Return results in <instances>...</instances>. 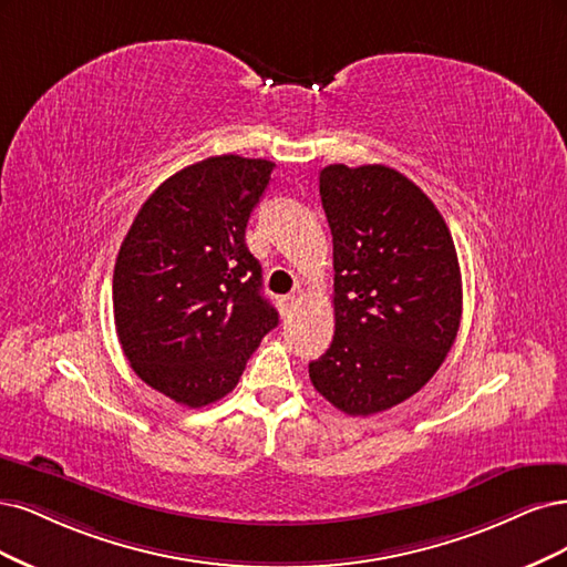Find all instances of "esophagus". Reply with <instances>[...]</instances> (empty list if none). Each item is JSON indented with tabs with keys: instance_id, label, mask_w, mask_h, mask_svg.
<instances>
[{
	"instance_id": "obj_1",
	"label": "esophagus",
	"mask_w": 567,
	"mask_h": 567,
	"mask_svg": "<svg viewBox=\"0 0 567 567\" xmlns=\"http://www.w3.org/2000/svg\"><path fill=\"white\" fill-rule=\"evenodd\" d=\"M295 303H297V297H295V295L278 297V308H280V313H282V316L291 313V308H295Z\"/></svg>"
}]
</instances>
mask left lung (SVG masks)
I'll return each mask as SVG.
<instances>
[{
	"instance_id": "1",
	"label": "left lung",
	"mask_w": 567,
	"mask_h": 567,
	"mask_svg": "<svg viewBox=\"0 0 567 567\" xmlns=\"http://www.w3.org/2000/svg\"><path fill=\"white\" fill-rule=\"evenodd\" d=\"M334 245V339L308 364L353 416L389 410L441 368L462 320V272L441 212L408 176L362 164L320 172Z\"/></svg>"
}]
</instances>
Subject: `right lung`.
I'll list each match as a JSON object with an SVG mask.
<instances>
[{
  "mask_svg": "<svg viewBox=\"0 0 567 567\" xmlns=\"http://www.w3.org/2000/svg\"><path fill=\"white\" fill-rule=\"evenodd\" d=\"M276 164L218 155L176 172L143 203L117 254L115 327L132 370L184 408L228 395L278 324L245 243Z\"/></svg>",
  "mask_w": 567,
  "mask_h": 567,
  "instance_id": "right-lung-1",
  "label": "right lung"
}]
</instances>
